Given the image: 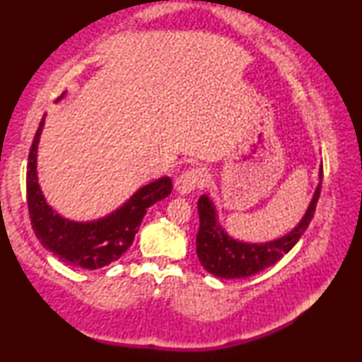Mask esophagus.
Listing matches in <instances>:
<instances>
[{
    "label": "esophagus",
    "mask_w": 362,
    "mask_h": 362,
    "mask_svg": "<svg viewBox=\"0 0 362 362\" xmlns=\"http://www.w3.org/2000/svg\"><path fill=\"white\" fill-rule=\"evenodd\" d=\"M206 182V171L202 168H189V170L182 171L180 176L176 177L175 187L181 194H187V192L194 191L196 187H202Z\"/></svg>",
    "instance_id": "esophagus-1"
}]
</instances>
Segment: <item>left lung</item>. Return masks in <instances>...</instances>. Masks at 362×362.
Segmentation results:
<instances>
[{
  "instance_id": "left-lung-1",
  "label": "left lung",
  "mask_w": 362,
  "mask_h": 362,
  "mask_svg": "<svg viewBox=\"0 0 362 362\" xmlns=\"http://www.w3.org/2000/svg\"><path fill=\"white\" fill-rule=\"evenodd\" d=\"M320 177L323 180V166H321ZM320 192L321 181L300 224L290 234L279 240L267 242V244H244V242L232 240L216 224V211L212 202L207 199V196H201L197 201L199 232L196 235V252L202 267L209 274L221 276V279H245V276H252L269 269L285 254H288L296 242L300 240V237L305 234V230L308 229L315 216Z\"/></svg>"
}]
</instances>
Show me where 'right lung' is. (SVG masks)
I'll return each mask as SVG.
<instances>
[{
  "mask_svg": "<svg viewBox=\"0 0 362 362\" xmlns=\"http://www.w3.org/2000/svg\"><path fill=\"white\" fill-rule=\"evenodd\" d=\"M42 125L44 117L29 150L26 171L28 209L34 234L47 250L69 265L95 270L112 264L132 245L148 207L171 194L173 181L165 176L143 186L125 206L100 221L78 224L62 219L46 204L37 186L36 155Z\"/></svg>",
  "mask_w": 362,
  "mask_h": 362,
  "instance_id": "add662e5",
  "label": "right lung"
}]
</instances>
